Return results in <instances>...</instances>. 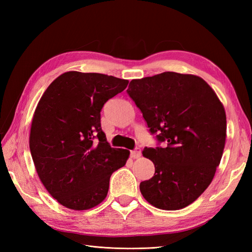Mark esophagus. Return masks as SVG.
Segmentation results:
<instances>
[{
    "mask_svg": "<svg viewBox=\"0 0 252 252\" xmlns=\"http://www.w3.org/2000/svg\"><path fill=\"white\" fill-rule=\"evenodd\" d=\"M141 155H142V152H141V149H140V148H135L134 150H132V151L130 152V156H131V158H140Z\"/></svg>",
    "mask_w": 252,
    "mask_h": 252,
    "instance_id": "34e87169",
    "label": "esophagus"
}]
</instances>
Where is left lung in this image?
<instances>
[{
  "label": "left lung",
  "mask_w": 252,
  "mask_h": 252,
  "mask_svg": "<svg viewBox=\"0 0 252 252\" xmlns=\"http://www.w3.org/2000/svg\"><path fill=\"white\" fill-rule=\"evenodd\" d=\"M127 94L164 147L145 148L155 175L140 184L148 203L178 210L193 203L215 177L226 141V113L213 89L193 74L166 71L132 80Z\"/></svg>",
  "instance_id": "left-lung-1"
}]
</instances>
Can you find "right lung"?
Segmentation results:
<instances>
[{
  "instance_id": "right-lung-1",
  "label": "right lung",
  "mask_w": 252,
  "mask_h": 252,
  "mask_svg": "<svg viewBox=\"0 0 252 252\" xmlns=\"http://www.w3.org/2000/svg\"><path fill=\"white\" fill-rule=\"evenodd\" d=\"M128 81L102 73L68 71L45 90L30 129L35 170L50 195L72 210L105 200L112 172L123 167L127 149L112 148L101 128V110Z\"/></svg>"
}]
</instances>
